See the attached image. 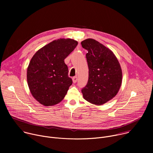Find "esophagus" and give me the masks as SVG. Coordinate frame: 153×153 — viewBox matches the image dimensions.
Here are the masks:
<instances>
[{"mask_svg": "<svg viewBox=\"0 0 153 153\" xmlns=\"http://www.w3.org/2000/svg\"><path fill=\"white\" fill-rule=\"evenodd\" d=\"M77 81V76H74L73 77V83H76Z\"/></svg>", "mask_w": 153, "mask_h": 153, "instance_id": "obj_1", "label": "esophagus"}]
</instances>
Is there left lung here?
<instances>
[{"label": "left lung", "mask_w": 153, "mask_h": 153, "mask_svg": "<svg viewBox=\"0 0 153 153\" xmlns=\"http://www.w3.org/2000/svg\"><path fill=\"white\" fill-rule=\"evenodd\" d=\"M81 45L88 51L89 68L88 83L82 90L83 97L93 105H102L117 94L122 81L121 67L113 52L97 40L87 39Z\"/></svg>", "instance_id": "1"}]
</instances>
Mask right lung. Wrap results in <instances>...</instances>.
I'll use <instances>...</instances> for the list:
<instances>
[{
	"label": "right lung",
	"instance_id": "right-lung-1",
	"mask_svg": "<svg viewBox=\"0 0 153 153\" xmlns=\"http://www.w3.org/2000/svg\"><path fill=\"white\" fill-rule=\"evenodd\" d=\"M78 42L72 39L53 40L39 49L27 68V82L34 98L44 106L60 103L67 94L72 79L65 63Z\"/></svg>",
	"mask_w": 153,
	"mask_h": 153
}]
</instances>
